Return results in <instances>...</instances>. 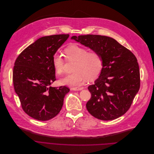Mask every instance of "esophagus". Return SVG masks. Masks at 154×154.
Returning a JSON list of instances; mask_svg holds the SVG:
<instances>
[{"mask_svg": "<svg viewBox=\"0 0 154 154\" xmlns=\"http://www.w3.org/2000/svg\"><path fill=\"white\" fill-rule=\"evenodd\" d=\"M84 88V87H73V88H72L71 89L72 90H74V91H79V90H82Z\"/></svg>", "mask_w": 154, "mask_h": 154, "instance_id": "1", "label": "esophagus"}]
</instances>
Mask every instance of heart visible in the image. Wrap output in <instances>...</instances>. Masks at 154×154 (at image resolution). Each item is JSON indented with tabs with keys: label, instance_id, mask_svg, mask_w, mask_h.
Here are the masks:
<instances>
[{
	"label": "heart",
	"instance_id": "1",
	"mask_svg": "<svg viewBox=\"0 0 154 154\" xmlns=\"http://www.w3.org/2000/svg\"><path fill=\"white\" fill-rule=\"evenodd\" d=\"M64 53L67 60L76 61L74 73L59 79L61 85L76 87L83 84L87 79L93 80L100 74L103 69V59L100 54L95 51L88 52L87 48L76 44L67 47ZM52 64L57 75L64 72L65 60L63 56L57 53L52 56Z\"/></svg>",
	"mask_w": 154,
	"mask_h": 154
}]
</instances>
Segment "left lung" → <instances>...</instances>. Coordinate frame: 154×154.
<instances>
[{
	"instance_id": "obj_1",
	"label": "left lung",
	"mask_w": 154,
	"mask_h": 154,
	"mask_svg": "<svg viewBox=\"0 0 154 154\" xmlns=\"http://www.w3.org/2000/svg\"><path fill=\"white\" fill-rule=\"evenodd\" d=\"M71 39L98 52L103 59L98 78L88 87L91 95L86 104L88 112L104 121L123 115L140 86L139 66L135 55L115 39L105 36H73Z\"/></svg>"
}]
</instances>
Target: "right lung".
I'll list each match as a JSON object with an SVG mask.
<instances>
[{"instance_id": "obj_1", "label": "right lung", "mask_w": 154, "mask_h": 154, "mask_svg": "<svg viewBox=\"0 0 154 154\" xmlns=\"http://www.w3.org/2000/svg\"><path fill=\"white\" fill-rule=\"evenodd\" d=\"M69 35L44 36L26 47L16 59L13 68L14 88L23 111L39 121L56 116L70 89L52 87L56 81L52 56Z\"/></svg>"}]
</instances>
